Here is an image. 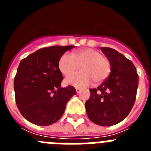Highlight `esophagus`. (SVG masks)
I'll list each match as a JSON object with an SVG mask.
<instances>
[{"label": "esophagus", "instance_id": "34e87169", "mask_svg": "<svg viewBox=\"0 0 151 151\" xmlns=\"http://www.w3.org/2000/svg\"><path fill=\"white\" fill-rule=\"evenodd\" d=\"M76 93L78 94V93H79L81 91V89L78 88H76Z\"/></svg>", "mask_w": 151, "mask_h": 151}]
</instances>
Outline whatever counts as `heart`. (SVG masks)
I'll list each match as a JSON object with an SVG mask.
<instances>
[{"label": "heart", "instance_id": "heart-1", "mask_svg": "<svg viewBox=\"0 0 151 151\" xmlns=\"http://www.w3.org/2000/svg\"><path fill=\"white\" fill-rule=\"evenodd\" d=\"M58 66L61 73L66 76L74 74L81 67L82 73L65 80L67 85L78 88L87 87L94 81L96 83L104 82L111 72L110 61L104 57L101 52L91 48L76 50L72 55L63 54Z\"/></svg>", "mask_w": 151, "mask_h": 151}]
</instances>
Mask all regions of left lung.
Listing matches in <instances>:
<instances>
[{"mask_svg":"<svg viewBox=\"0 0 151 151\" xmlns=\"http://www.w3.org/2000/svg\"><path fill=\"white\" fill-rule=\"evenodd\" d=\"M111 66L107 78L97 88L90 89L85 102L89 119L101 126L120 122L129 115L134 104L138 76L133 63L110 47H101Z\"/></svg>","mask_w":151,"mask_h":151,"instance_id":"left-lung-1","label":"left lung"}]
</instances>
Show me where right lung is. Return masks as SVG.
<instances>
[{"label": "right lung", "mask_w": 151, "mask_h": 151, "mask_svg": "<svg viewBox=\"0 0 151 151\" xmlns=\"http://www.w3.org/2000/svg\"><path fill=\"white\" fill-rule=\"evenodd\" d=\"M74 46H52L36 50L22 60L14 78L17 107L29 122L41 126L57 122L76 91L61 87L58 66L61 56Z\"/></svg>", "instance_id": "1"}]
</instances>
